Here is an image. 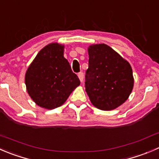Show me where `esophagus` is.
<instances>
[{"label":"esophagus","mask_w":159,"mask_h":159,"mask_svg":"<svg viewBox=\"0 0 159 159\" xmlns=\"http://www.w3.org/2000/svg\"><path fill=\"white\" fill-rule=\"evenodd\" d=\"M78 78H79L80 81H81V82H82L83 79H84V74H83L82 72H80V73H78Z\"/></svg>","instance_id":"obj_1"}]
</instances>
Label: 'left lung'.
<instances>
[{"label": "left lung", "mask_w": 159, "mask_h": 159, "mask_svg": "<svg viewBox=\"0 0 159 159\" xmlns=\"http://www.w3.org/2000/svg\"><path fill=\"white\" fill-rule=\"evenodd\" d=\"M88 53L85 91L91 102L101 110L116 109L133 90L134 80L130 63L104 43L90 45Z\"/></svg>", "instance_id": "obj_1"}]
</instances>
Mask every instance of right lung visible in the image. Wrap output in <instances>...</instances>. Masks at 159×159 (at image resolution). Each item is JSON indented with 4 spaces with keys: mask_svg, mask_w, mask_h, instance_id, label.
<instances>
[{
    "mask_svg": "<svg viewBox=\"0 0 159 159\" xmlns=\"http://www.w3.org/2000/svg\"><path fill=\"white\" fill-rule=\"evenodd\" d=\"M64 51V45L48 44L39 52L25 72L28 94L35 104L46 109L62 106L80 84Z\"/></svg>",
    "mask_w": 159,
    "mask_h": 159,
    "instance_id": "1",
    "label": "right lung"
}]
</instances>
